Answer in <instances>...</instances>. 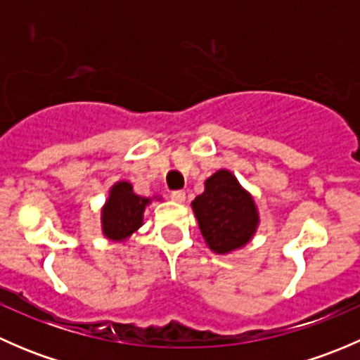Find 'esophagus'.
<instances>
[{
    "label": "esophagus",
    "mask_w": 360,
    "mask_h": 360,
    "mask_svg": "<svg viewBox=\"0 0 360 360\" xmlns=\"http://www.w3.org/2000/svg\"><path fill=\"white\" fill-rule=\"evenodd\" d=\"M170 198H172V200L177 202V203H183L184 198H186V193H184L183 190H176V191H172V193H170Z\"/></svg>",
    "instance_id": "obj_1"
}]
</instances>
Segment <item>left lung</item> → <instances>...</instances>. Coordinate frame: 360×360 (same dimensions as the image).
<instances>
[{
    "label": "left lung",
    "instance_id": "1",
    "mask_svg": "<svg viewBox=\"0 0 360 360\" xmlns=\"http://www.w3.org/2000/svg\"><path fill=\"white\" fill-rule=\"evenodd\" d=\"M203 186V193L191 202V209L207 248L216 254L245 248L259 226V210L252 195L228 169L207 177Z\"/></svg>",
    "mask_w": 360,
    "mask_h": 360
}]
</instances>
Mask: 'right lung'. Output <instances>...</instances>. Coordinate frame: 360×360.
I'll return each instance as SVG.
<instances>
[{"mask_svg":"<svg viewBox=\"0 0 360 360\" xmlns=\"http://www.w3.org/2000/svg\"><path fill=\"white\" fill-rule=\"evenodd\" d=\"M160 197H141L134 193L129 181H118L110 188L106 202L101 207V230L111 242L129 240L144 224V210Z\"/></svg>","mask_w":360,"mask_h":360,"instance_id":"1","label":"right lung"}]
</instances>
